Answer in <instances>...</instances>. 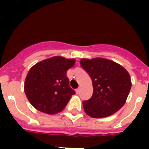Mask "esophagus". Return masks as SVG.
I'll use <instances>...</instances> for the list:
<instances>
[{
  "label": "esophagus",
  "instance_id": "34e87169",
  "mask_svg": "<svg viewBox=\"0 0 149 149\" xmlns=\"http://www.w3.org/2000/svg\"><path fill=\"white\" fill-rule=\"evenodd\" d=\"M76 93H77V94L80 93V88H78L77 89H76Z\"/></svg>",
  "mask_w": 149,
  "mask_h": 149
}]
</instances>
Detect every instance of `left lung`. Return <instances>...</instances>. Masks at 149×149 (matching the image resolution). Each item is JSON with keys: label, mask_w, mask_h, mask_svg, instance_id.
Returning a JSON list of instances; mask_svg holds the SVG:
<instances>
[{"label": "left lung", "mask_w": 149, "mask_h": 149, "mask_svg": "<svg viewBox=\"0 0 149 149\" xmlns=\"http://www.w3.org/2000/svg\"><path fill=\"white\" fill-rule=\"evenodd\" d=\"M80 63L89 75L93 87L92 97L83 102L86 114L102 118L120 109L132 87L128 71L117 63L101 57L83 58Z\"/></svg>", "instance_id": "obj_1"}]
</instances>
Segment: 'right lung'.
Returning <instances> with one entry per match:
<instances>
[{
    "label": "right lung",
    "instance_id": "right-lung-1",
    "mask_svg": "<svg viewBox=\"0 0 149 149\" xmlns=\"http://www.w3.org/2000/svg\"><path fill=\"white\" fill-rule=\"evenodd\" d=\"M74 59L56 56L38 62L29 69L24 81V93L40 112L53 115L61 112L75 92L66 76Z\"/></svg>",
    "mask_w": 149,
    "mask_h": 149
}]
</instances>
